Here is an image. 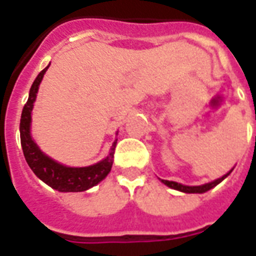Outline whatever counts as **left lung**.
<instances>
[{
	"instance_id": "left-lung-1",
	"label": "left lung",
	"mask_w": 256,
	"mask_h": 256,
	"mask_svg": "<svg viewBox=\"0 0 256 256\" xmlns=\"http://www.w3.org/2000/svg\"><path fill=\"white\" fill-rule=\"evenodd\" d=\"M232 172V170L226 174V175H224L222 178H220V179H217V180L214 182H210V183H206V184H202V186H183V184H180V183H176V182H171V180H164V179H162V182L164 183V184H166L168 187H171V188H174V190H179V191H183V192H205V191L210 190V188H213L214 186H217L218 183H221V182L224 180L225 178L229 175Z\"/></svg>"
}]
</instances>
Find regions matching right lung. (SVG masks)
I'll use <instances>...</instances> for the list:
<instances>
[{
    "label": "right lung",
    "mask_w": 256,
    "mask_h": 256,
    "mask_svg": "<svg viewBox=\"0 0 256 256\" xmlns=\"http://www.w3.org/2000/svg\"><path fill=\"white\" fill-rule=\"evenodd\" d=\"M47 69L48 66L42 70L35 78L30 90L27 103L24 104V108H22V119H20V140H22V153L34 174L50 187L62 192L85 191L96 186L110 174L114 162V152H115L116 141L112 144L111 152L104 160L94 166H82V168L62 166L42 152L36 146V144L32 141L30 128H31V112L34 108V102L36 99L39 84Z\"/></svg>",
    "instance_id": "add662e5"
}]
</instances>
